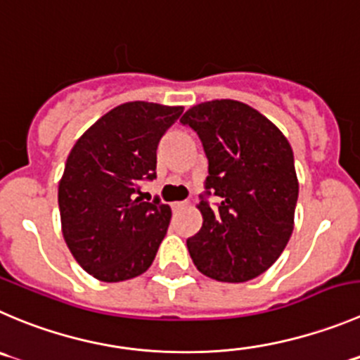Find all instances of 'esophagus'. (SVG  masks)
Returning a JSON list of instances; mask_svg holds the SVG:
<instances>
[{"label": "esophagus", "mask_w": 360, "mask_h": 360, "mask_svg": "<svg viewBox=\"0 0 360 360\" xmlns=\"http://www.w3.org/2000/svg\"><path fill=\"white\" fill-rule=\"evenodd\" d=\"M187 207V201H174L173 208L174 210H182V208Z\"/></svg>", "instance_id": "1"}]
</instances>
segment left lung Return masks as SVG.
Listing matches in <instances>:
<instances>
[{"instance_id": "obj_1", "label": "left lung", "mask_w": 360, "mask_h": 360, "mask_svg": "<svg viewBox=\"0 0 360 360\" xmlns=\"http://www.w3.org/2000/svg\"><path fill=\"white\" fill-rule=\"evenodd\" d=\"M180 122L196 132L208 159L198 205L203 226L187 238L191 258L215 281L255 279L292 237L299 198L292 146L262 112L229 98L194 105Z\"/></svg>"}]
</instances>
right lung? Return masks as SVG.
Instances as JSON below:
<instances>
[{
  "instance_id": "add662e5",
  "label": "right lung",
  "mask_w": 360,
  "mask_h": 360,
  "mask_svg": "<svg viewBox=\"0 0 360 360\" xmlns=\"http://www.w3.org/2000/svg\"><path fill=\"white\" fill-rule=\"evenodd\" d=\"M182 105L127 102L75 141L58 187L61 231L75 262L104 283L148 270L166 237L171 208L145 201L143 182L157 167V146Z\"/></svg>"
}]
</instances>
